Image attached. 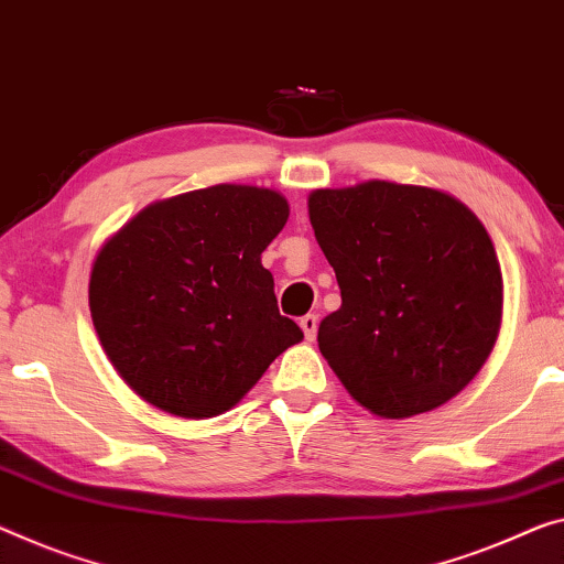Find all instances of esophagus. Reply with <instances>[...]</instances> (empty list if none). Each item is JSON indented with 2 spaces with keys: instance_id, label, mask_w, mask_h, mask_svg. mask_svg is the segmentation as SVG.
Here are the masks:
<instances>
[{
  "instance_id": "esophagus-1",
  "label": "esophagus",
  "mask_w": 564,
  "mask_h": 564,
  "mask_svg": "<svg viewBox=\"0 0 564 564\" xmlns=\"http://www.w3.org/2000/svg\"><path fill=\"white\" fill-rule=\"evenodd\" d=\"M300 327H302V333H305L307 340H315V335H317V315L300 317Z\"/></svg>"
}]
</instances>
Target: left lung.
Returning <instances> with one entry per match:
<instances>
[{
	"label": "left lung",
	"mask_w": 564,
	"mask_h": 564,
	"mask_svg": "<svg viewBox=\"0 0 564 564\" xmlns=\"http://www.w3.org/2000/svg\"><path fill=\"white\" fill-rule=\"evenodd\" d=\"M343 305L317 345L362 409L411 419L452 401L501 325V270L484 224L452 194L366 181L307 198Z\"/></svg>",
	"instance_id": "8db88e82"
}]
</instances>
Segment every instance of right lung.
I'll return each instance as SVG.
<instances>
[{"label":"right lung","instance_id":"obj_1","mask_svg":"<svg viewBox=\"0 0 564 564\" xmlns=\"http://www.w3.org/2000/svg\"><path fill=\"white\" fill-rule=\"evenodd\" d=\"M288 216V198L272 188L219 184L145 206L102 245L90 272L93 325L143 401L212 419L302 340L262 267Z\"/></svg>","mask_w":564,"mask_h":564}]
</instances>
